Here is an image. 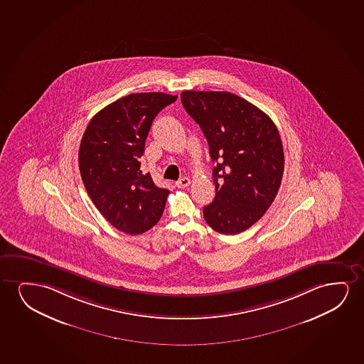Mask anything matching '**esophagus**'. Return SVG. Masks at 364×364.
Instances as JSON below:
<instances>
[{
  "label": "esophagus",
  "mask_w": 364,
  "mask_h": 364,
  "mask_svg": "<svg viewBox=\"0 0 364 364\" xmlns=\"http://www.w3.org/2000/svg\"><path fill=\"white\" fill-rule=\"evenodd\" d=\"M175 185L178 186V188H181V189H184L186 186H189L190 185V179L189 178H181V179L178 180Z\"/></svg>",
  "instance_id": "obj_1"
}]
</instances>
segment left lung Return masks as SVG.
<instances>
[{
	"instance_id": "8db88e82",
	"label": "left lung",
	"mask_w": 364,
	"mask_h": 364,
	"mask_svg": "<svg viewBox=\"0 0 364 364\" xmlns=\"http://www.w3.org/2000/svg\"><path fill=\"white\" fill-rule=\"evenodd\" d=\"M181 103L200 125L216 163L215 199L204 219L220 234L236 235L264 216L284 174V148L269 115L229 92L184 90Z\"/></svg>"
}]
</instances>
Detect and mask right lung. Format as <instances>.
Masks as SVG:
<instances>
[{
  "mask_svg": "<svg viewBox=\"0 0 364 364\" xmlns=\"http://www.w3.org/2000/svg\"><path fill=\"white\" fill-rule=\"evenodd\" d=\"M178 95L133 93L98 112L87 125L78 160L85 190L115 229L143 234L159 221L169 190L140 169L145 139L156 114Z\"/></svg>",
  "mask_w": 364,
  "mask_h": 364,
  "instance_id": "right-lung-1",
  "label": "right lung"
}]
</instances>
